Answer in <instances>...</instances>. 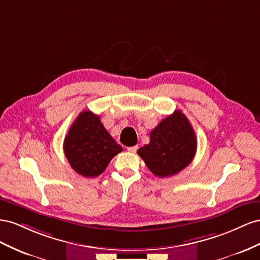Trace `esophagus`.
<instances>
[{
	"label": "esophagus",
	"instance_id": "obj_1",
	"mask_svg": "<svg viewBox=\"0 0 260 260\" xmlns=\"http://www.w3.org/2000/svg\"><path fill=\"white\" fill-rule=\"evenodd\" d=\"M137 149H138V146H133V147H128L127 148V151L134 153V152L137 151Z\"/></svg>",
	"mask_w": 260,
	"mask_h": 260
}]
</instances>
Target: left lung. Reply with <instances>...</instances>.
<instances>
[{
    "mask_svg": "<svg viewBox=\"0 0 260 260\" xmlns=\"http://www.w3.org/2000/svg\"><path fill=\"white\" fill-rule=\"evenodd\" d=\"M197 139L188 118L176 110L162 120L150 133V143L137 153L147 168L159 177L175 175L195 157Z\"/></svg>",
    "mask_w": 260,
    "mask_h": 260,
    "instance_id": "left-lung-1",
    "label": "left lung"
}]
</instances>
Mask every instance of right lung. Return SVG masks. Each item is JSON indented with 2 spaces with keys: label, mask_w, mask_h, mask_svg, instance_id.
Here are the masks:
<instances>
[{
  "label": "right lung",
  "mask_w": 260,
  "mask_h": 260,
  "mask_svg": "<svg viewBox=\"0 0 260 260\" xmlns=\"http://www.w3.org/2000/svg\"><path fill=\"white\" fill-rule=\"evenodd\" d=\"M63 149L74 171L85 177H95L123 148L109 134L98 115L83 111L68 132Z\"/></svg>",
  "instance_id": "add662e5"
}]
</instances>
